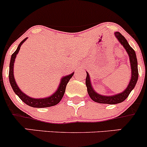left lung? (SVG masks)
I'll return each mask as SVG.
<instances>
[{
    "mask_svg": "<svg viewBox=\"0 0 147 147\" xmlns=\"http://www.w3.org/2000/svg\"><path fill=\"white\" fill-rule=\"evenodd\" d=\"M115 35L117 38V39L119 41L121 45H123V47H124L127 54L129 55V57L130 65H131V80H130L129 82L127 87L123 92L119 93V94H115V95L105 96L98 94L97 92H96L95 90H94L93 87H92L91 82H90V75H89L88 72H87V78H86L85 83L87 88V92H88L90 98L93 101L97 102V103L108 104V105H116V104L121 103V102L124 101L128 97L129 94H130L131 90L134 88L137 82L139 72H138L137 59V56H136L135 51H134V49L131 46L129 45L127 40L125 39V38L120 32H115Z\"/></svg>",
    "mask_w": 147,
    "mask_h": 147,
    "instance_id": "obj_1",
    "label": "left lung"
}]
</instances>
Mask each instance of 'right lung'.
<instances>
[{"instance_id":"right-lung-1","label":"right lung","mask_w":147,"mask_h":147,"mask_svg":"<svg viewBox=\"0 0 147 147\" xmlns=\"http://www.w3.org/2000/svg\"><path fill=\"white\" fill-rule=\"evenodd\" d=\"M28 39V38H25L18 46V48L13 55H11V58H10V67H9V81L11 85L12 88H13L14 92L17 94L19 97V98L22 100L24 103L28 105V106L32 107H37V108H43V107H49L54 106L58 104L60 102V100L63 98V95L65 94V89H66V86L69 80L72 78L73 76L74 72H72L70 75H68L67 76L62 78L61 80H60V84H59L58 88L57 89L56 92H55L51 96L45 97V98H32V97H29V96L26 95L25 93L20 90L18 86L17 85L16 82V80L14 78V75H13V66H14L15 60H16V57L17 56V54L18 53L19 50H20V47L23 45V42Z\"/></svg>"}]
</instances>
